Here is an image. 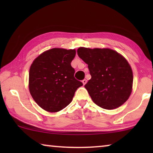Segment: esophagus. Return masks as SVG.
<instances>
[{
	"label": "esophagus",
	"instance_id": "34e87169",
	"mask_svg": "<svg viewBox=\"0 0 153 153\" xmlns=\"http://www.w3.org/2000/svg\"><path fill=\"white\" fill-rule=\"evenodd\" d=\"M86 82H87V80L86 79H84L82 80V83H83V84H84V85L86 84Z\"/></svg>",
	"mask_w": 153,
	"mask_h": 153
}]
</instances>
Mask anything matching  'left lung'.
Segmentation results:
<instances>
[{
  "label": "left lung",
  "instance_id": "8db88e82",
  "mask_svg": "<svg viewBox=\"0 0 153 153\" xmlns=\"http://www.w3.org/2000/svg\"><path fill=\"white\" fill-rule=\"evenodd\" d=\"M77 52L91 75L84 87L93 102L105 109L122 105L131 94L133 83L132 70L126 59L109 48L80 47Z\"/></svg>",
  "mask_w": 153,
  "mask_h": 153
}]
</instances>
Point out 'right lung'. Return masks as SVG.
Segmentation results:
<instances>
[{"label":"right lung","mask_w":153,"mask_h":153,"mask_svg":"<svg viewBox=\"0 0 153 153\" xmlns=\"http://www.w3.org/2000/svg\"><path fill=\"white\" fill-rule=\"evenodd\" d=\"M76 50L52 48L38 56L30 67L29 89L35 102L48 112L65 108L82 82L74 77L71 62Z\"/></svg>","instance_id":"right-lung-1"}]
</instances>
